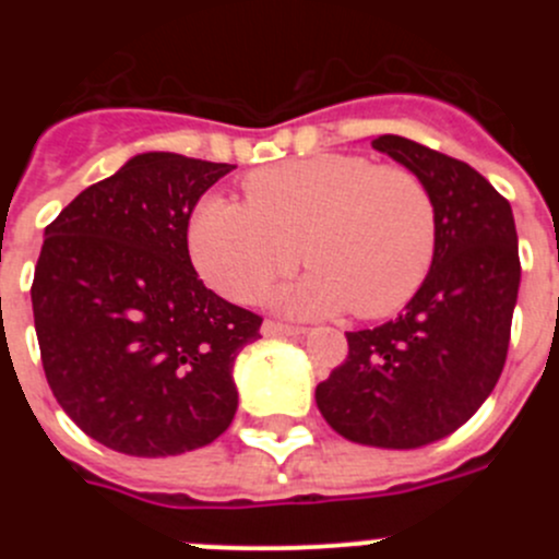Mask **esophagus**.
I'll return each mask as SVG.
<instances>
[{"instance_id": "1", "label": "esophagus", "mask_w": 559, "mask_h": 559, "mask_svg": "<svg viewBox=\"0 0 559 559\" xmlns=\"http://www.w3.org/2000/svg\"><path fill=\"white\" fill-rule=\"evenodd\" d=\"M302 332H306V326L284 324V321H273V319H267L262 324L264 337H292V335H302Z\"/></svg>"}]
</instances>
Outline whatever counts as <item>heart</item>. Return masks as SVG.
Instances as JSON below:
<instances>
[{
    "mask_svg": "<svg viewBox=\"0 0 559 559\" xmlns=\"http://www.w3.org/2000/svg\"><path fill=\"white\" fill-rule=\"evenodd\" d=\"M246 202L207 197L189 224L197 273L253 302L302 259L311 273L275 295L281 311L381 319L425 284L438 246L436 200L403 165L313 154L246 175Z\"/></svg>",
    "mask_w": 559,
    "mask_h": 559,
    "instance_id": "heart-1",
    "label": "heart"
}]
</instances>
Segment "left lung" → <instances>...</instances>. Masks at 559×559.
<instances>
[{
    "label": "left lung",
    "mask_w": 559,
    "mask_h": 559,
    "mask_svg": "<svg viewBox=\"0 0 559 559\" xmlns=\"http://www.w3.org/2000/svg\"><path fill=\"white\" fill-rule=\"evenodd\" d=\"M373 148L430 189L436 259L405 313L346 332L348 357L316 386V405L348 441L419 449L452 436L498 384L520 292V248L509 200L471 165L400 134H381Z\"/></svg>",
    "instance_id": "1"
}]
</instances>
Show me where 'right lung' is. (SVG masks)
Instances as JSON below:
<instances>
[{"mask_svg":"<svg viewBox=\"0 0 559 559\" xmlns=\"http://www.w3.org/2000/svg\"><path fill=\"white\" fill-rule=\"evenodd\" d=\"M233 165L138 154L45 227L32 311L64 414L112 452L175 456L235 419L233 365L262 316L207 289L189 218Z\"/></svg>","mask_w":559,"mask_h":559,"instance_id":"1","label":"right lung"}]
</instances>
